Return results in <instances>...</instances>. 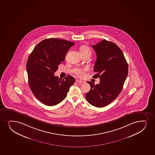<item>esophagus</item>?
<instances>
[{
    "mask_svg": "<svg viewBox=\"0 0 155 155\" xmlns=\"http://www.w3.org/2000/svg\"><path fill=\"white\" fill-rule=\"evenodd\" d=\"M76 82H77V83H79V84H81V83H82L84 81H82L81 80L77 79V80H76Z\"/></svg>",
    "mask_w": 155,
    "mask_h": 155,
    "instance_id": "1",
    "label": "esophagus"
}]
</instances>
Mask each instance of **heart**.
<instances>
[{
	"instance_id": "1",
	"label": "heart",
	"mask_w": 155,
	"mask_h": 155,
	"mask_svg": "<svg viewBox=\"0 0 155 155\" xmlns=\"http://www.w3.org/2000/svg\"><path fill=\"white\" fill-rule=\"evenodd\" d=\"M80 53H89L91 54V50L87 46H83L80 48ZM87 69V68H86L84 69H77L75 71V74L79 77H82L85 73V71Z\"/></svg>"
}]
</instances>
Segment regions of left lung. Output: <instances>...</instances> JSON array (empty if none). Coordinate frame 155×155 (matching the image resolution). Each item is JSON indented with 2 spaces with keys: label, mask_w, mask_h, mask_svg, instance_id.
<instances>
[{
  "label": "left lung",
  "mask_w": 155,
  "mask_h": 155,
  "mask_svg": "<svg viewBox=\"0 0 155 155\" xmlns=\"http://www.w3.org/2000/svg\"><path fill=\"white\" fill-rule=\"evenodd\" d=\"M97 54L93 78L100 79L95 85L88 81L91 89L86 94L88 103L97 107L111 103L122 89L128 74V65L124 53L115 43L102 40L92 46Z\"/></svg>",
  "instance_id": "8db88e82"
}]
</instances>
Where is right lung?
<instances>
[{"mask_svg":"<svg viewBox=\"0 0 155 155\" xmlns=\"http://www.w3.org/2000/svg\"><path fill=\"white\" fill-rule=\"evenodd\" d=\"M74 45L63 39H46L29 55L26 63L28 84L35 97L46 105H55L62 102L75 82V78L70 75L62 79L54 75Z\"/></svg>","mask_w":155,"mask_h":155,"instance_id":"obj_1","label":"right lung"}]
</instances>
